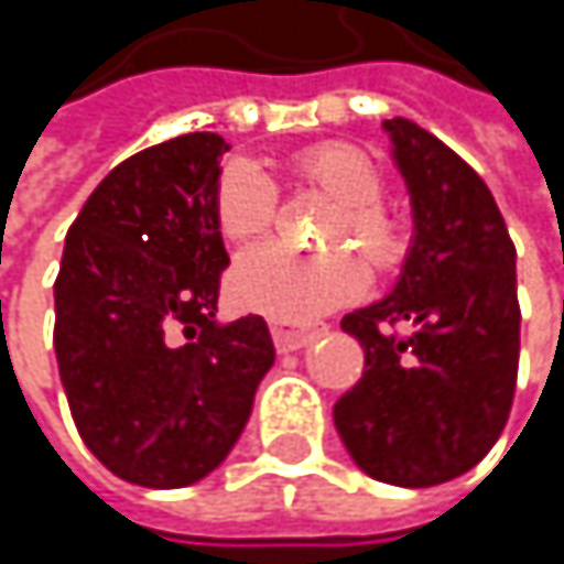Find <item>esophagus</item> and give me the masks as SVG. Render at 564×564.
Masks as SVG:
<instances>
[{"mask_svg":"<svg viewBox=\"0 0 564 564\" xmlns=\"http://www.w3.org/2000/svg\"><path fill=\"white\" fill-rule=\"evenodd\" d=\"M271 336H274V346L281 352H293V349H303L306 343L316 339V329H303V326H290V323H271Z\"/></svg>","mask_w":564,"mask_h":564,"instance_id":"obj_1","label":"esophagus"}]
</instances>
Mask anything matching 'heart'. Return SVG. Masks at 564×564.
<instances>
[{"instance_id":"obj_1","label":"heart","mask_w":564,"mask_h":564,"mask_svg":"<svg viewBox=\"0 0 564 564\" xmlns=\"http://www.w3.org/2000/svg\"><path fill=\"white\" fill-rule=\"evenodd\" d=\"M290 175L329 202L336 215L326 225L323 245L329 254L296 258L278 245L245 251L231 274L228 296L238 310L278 323H310L362 296L369 271L349 251L366 258L379 274L394 271L408 254V231L401 218L382 205L386 172L352 143H316L290 156ZM278 198L268 175L251 163H231L218 178L215 218L228 241H254L274 225Z\"/></svg>"}]
</instances>
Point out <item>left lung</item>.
I'll return each mask as SVG.
<instances>
[{
  "label": "left lung",
  "instance_id": "obj_1",
  "mask_svg": "<svg viewBox=\"0 0 564 564\" xmlns=\"http://www.w3.org/2000/svg\"><path fill=\"white\" fill-rule=\"evenodd\" d=\"M408 182L414 241L394 290L343 329L366 352L362 379L333 408L349 457L394 487H437L503 434L519 369L516 248L487 188L451 147L386 120ZM408 322L412 333L391 329Z\"/></svg>",
  "mask_w": 564,
  "mask_h": 564
}]
</instances>
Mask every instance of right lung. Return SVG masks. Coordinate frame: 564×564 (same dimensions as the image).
<instances>
[{"mask_svg":"<svg viewBox=\"0 0 564 564\" xmlns=\"http://www.w3.org/2000/svg\"><path fill=\"white\" fill-rule=\"evenodd\" d=\"M218 133L123 160L67 228L55 352L77 434L120 480L175 490L241 437L274 366L261 316L215 319L228 251L215 218Z\"/></svg>","mask_w":564,"mask_h":564,"instance_id":"right-lung-1","label":"right lung"}]
</instances>
